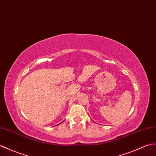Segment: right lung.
I'll use <instances>...</instances> for the list:
<instances>
[{"mask_svg":"<svg viewBox=\"0 0 156 156\" xmlns=\"http://www.w3.org/2000/svg\"><path fill=\"white\" fill-rule=\"evenodd\" d=\"M62 123V122H61ZM61 123H60V124H61ZM59 124H58V125H59Z\"/></svg>","mask_w":156,"mask_h":156,"instance_id":"right-lung-1","label":"right lung"}]
</instances>
